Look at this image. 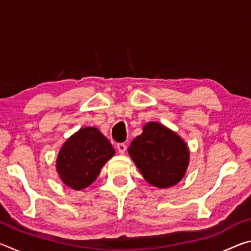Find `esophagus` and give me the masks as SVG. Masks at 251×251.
Wrapping results in <instances>:
<instances>
[{
    "label": "esophagus",
    "instance_id": "34e87169",
    "mask_svg": "<svg viewBox=\"0 0 251 251\" xmlns=\"http://www.w3.org/2000/svg\"><path fill=\"white\" fill-rule=\"evenodd\" d=\"M126 145L124 143H120V144H117V151H118V152H120V154H124V152L126 151Z\"/></svg>",
    "mask_w": 251,
    "mask_h": 251
}]
</instances>
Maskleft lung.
Returning a JSON list of instances; mask_svg holds the SVG:
<instances>
[{"mask_svg":"<svg viewBox=\"0 0 251 251\" xmlns=\"http://www.w3.org/2000/svg\"><path fill=\"white\" fill-rule=\"evenodd\" d=\"M128 152L146 181L158 188L179 182L189 164V150L184 139L157 122L143 127L142 135L130 143Z\"/></svg>","mask_w":251,"mask_h":251,"instance_id":"8db88e82","label":"left lung"}]
</instances>
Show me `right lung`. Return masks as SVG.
I'll return each mask as SVG.
<instances>
[{
  "label": "right lung",
  "instance_id": "add662e5",
  "mask_svg": "<svg viewBox=\"0 0 251 251\" xmlns=\"http://www.w3.org/2000/svg\"><path fill=\"white\" fill-rule=\"evenodd\" d=\"M115 155L112 144L95 127L76 131L64 143L56 159L61 180L75 190L86 188L100 175L106 161Z\"/></svg>",
  "mask_w": 251,
  "mask_h": 251
}]
</instances>
